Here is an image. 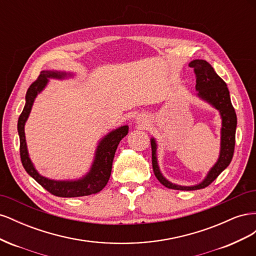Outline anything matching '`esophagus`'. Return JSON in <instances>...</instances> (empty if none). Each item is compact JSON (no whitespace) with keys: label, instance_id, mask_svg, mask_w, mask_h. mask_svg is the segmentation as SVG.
Here are the masks:
<instances>
[{"label":"esophagus","instance_id":"esophagus-1","mask_svg":"<svg viewBox=\"0 0 256 256\" xmlns=\"http://www.w3.org/2000/svg\"><path fill=\"white\" fill-rule=\"evenodd\" d=\"M136 122L138 124V125H141V126H145L147 122H148V120H147V116L144 115V114H140L136 116Z\"/></svg>","mask_w":256,"mask_h":256}]
</instances>
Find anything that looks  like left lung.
Wrapping results in <instances>:
<instances>
[{
	"label": "left lung",
	"instance_id": "obj_1",
	"mask_svg": "<svg viewBox=\"0 0 256 256\" xmlns=\"http://www.w3.org/2000/svg\"><path fill=\"white\" fill-rule=\"evenodd\" d=\"M189 67L194 69L196 74V97L202 102L208 104L219 112L221 118L220 131V152L216 164L209 168L202 182L192 186H182L170 182L162 174L158 162V144L154 136L150 138L152 144V170L157 180L168 189L174 190H198L203 189L210 184L222 171L226 170L233 158L235 147V134L237 127V116L230 102V90L220 76L216 74L212 65L204 60H193L189 63Z\"/></svg>",
	"mask_w": 256,
	"mask_h": 256
}]
</instances>
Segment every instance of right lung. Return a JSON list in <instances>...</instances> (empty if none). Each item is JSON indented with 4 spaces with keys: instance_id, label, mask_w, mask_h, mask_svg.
<instances>
[{
    "instance_id": "1",
    "label": "right lung",
    "mask_w": 256,
    "mask_h": 256,
    "mask_svg": "<svg viewBox=\"0 0 256 256\" xmlns=\"http://www.w3.org/2000/svg\"><path fill=\"white\" fill-rule=\"evenodd\" d=\"M76 76L74 72L63 70H42L38 79L30 84L26 95V104L18 120V134L20 138V156L22 166L26 168L28 174L33 177L40 186L48 190L53 196L60 198H78L98 193L102 191L109 180L112 164L116 148L124 136L128 134V125L120 126L108 132L100 138L94 154V158L88 168V171L82 177L76 180H51L44 177L37 171L34 164L30 158L28 150V144L24 132L26 122L28 118L30 113L36 97L47 86L50 79L68 80Z\"/></svg>"
}]
</instances>
